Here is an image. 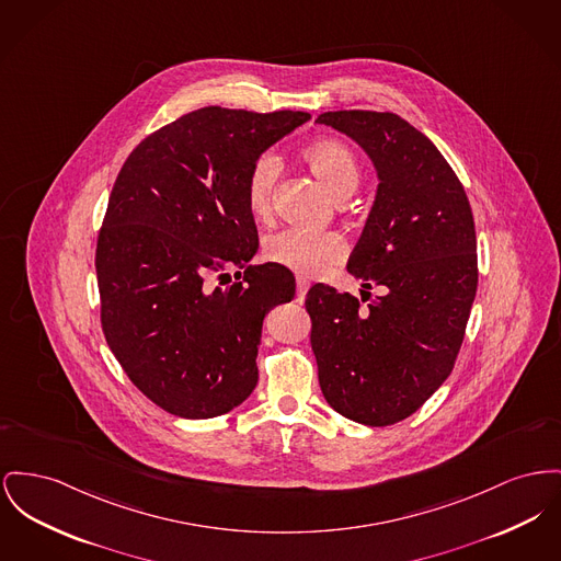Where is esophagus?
Here are the masks:
<instances>
[{
	"label": "esophagus",
	"mask_w": 561,
	"mask_h": 561,
	"mask_svg": "<svg viewBox=\"0 0 561 561\" xmlns=\"http://www.w3.org/2000/svg\"><path fill=\"white\" fill-rule=\"evenodd\" d=\"M307 290H309V282L305 279V277H297V298L298 300H302L305 295H307Z\"/></svg>",
	"instance_id": "1"
}]
</instances>
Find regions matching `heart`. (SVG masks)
<instances>
[{"instance_id":"heart-1","label":"heart","mask_w":561,"mask_h":561,"mask_svg":"<svg viewBox=\"0 0 561 561\" xmlns=\"http://www.w3.org/2000/svg\"><path fill=\"white\" fill-rule=\"evenodd\" d=\"M302 161L320 178L334 198L350 195L360 180V163L352 148L339 139H318L302 150ZM279 163L271 152H263L245 173L243 193L248 209L264 218L271 211L273 188ZM345 241L336 232L282 229L264 239V256L300 275H320L330 264L345 256Z\"/></svg>"}]
</instances>
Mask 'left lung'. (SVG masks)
I'll list each match as a JSON object with an SVG mask.
<instances>
[{
    "label": "left lung",
    "mask_w": 561,
    "mask_h": 561,
    "mask_svg": "<svg viewBox=\"0 0 561 561\" xmlns=\"http://www.w3.org/2000/svg\"><path fill=\"white\" fill-rule=\"evenodd\" d=\"M316 123L352 137L375 165L377 195L347 271L366 290L383 288L366 307L327 284L307 293L320 388L343 417L392 426L458 358L479 282L472 209L438 148L398 114L341 110Z\"/></svg>",
    "instance_id": "left-lung-1"
}]
</instances>
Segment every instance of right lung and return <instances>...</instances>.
Returning a JSON list of instances; mask_svg holds the SVG:
<instances>
[{
	"instance_id": "1",
	"label": "right lung",
	"mask_w": 561,
	"mask_h": 561,
	"mask_svg": "<svg viewBox=\"0 0 561 561\" xmlns=\"http://www.w3.org/2000/svg\"><path fill=\"white\" fill-rule=\"evenodd\" d=\"M309 118L201 107L148 135L114 182L95 254L101 329L137 390L171 415H225L259 383L264 316L297 284L282 264H250L259 231L243 182ZM229 267L244 268L234 283L208 279Z\"/></svg>"
}]
</instances>
